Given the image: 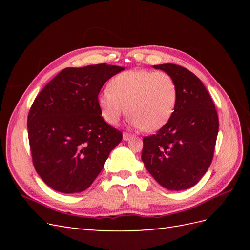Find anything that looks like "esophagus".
<instances>
[{"instance_id": "1", "label": "esophagus", "mask_w": 250, "mask_h": 250, "mask_svg": "<svg viewBox=\"0 0 250 250\" xmlns=\"http://www.w3.org/2000/svg\"><path fill=\"white\" fill-rule=\"evenodd\" d=\"M131 138H132L131 134L127 133V132H124V133H123V140H124V141H129Z\"/></svg>"}]
</instances>
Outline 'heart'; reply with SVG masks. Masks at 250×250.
Instances as JSON below:
<instances>
[{"mask_svg": "<svg viewBox=\"0 0 250 250\" xmlns=\"http://www.w3.org/2000/svg\"><path fill=\"white\" fill-rule=\"evenodd\" d=\"M177 103L176 82L163 71L130 70L116 75L109 89L98 96L102 117L116 125L128 113L134 127L160 130L169 122Z\"/></svg>", "mask_w": 250, "mask_h": 250, "instance_id": "heart-1", "label": "heart"}]
</instances>
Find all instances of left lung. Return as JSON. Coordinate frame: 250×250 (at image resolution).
Wrapping results in <instances>:
<instances>
[{
	"label": "left lung",
	"instance_id": "obj_1",
	"mask_svg": "<svg viewBox=\"0 0 250 250\" xmlns=\"http://www.w3.org/2000/svg\"><path fill=\"white\" fill-rule=\"evenodd\" d=\"M153 67L175 80L177 103L169 122L144 138L142 161L162 187L187 190L198 183L213 160L218 115L207 88L192 72L173 63Z\"/></svg>",
	"mask_w": 250,
	"mask_h": 250
}]
</instances>
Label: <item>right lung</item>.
Returning <instances> with one entry per match:
<instances>
[{"instance_id":"1","label":"right lung","mask_w":250,"mask_h":250,"mask_svg":"<svg viewBox=\"0 0 250 250\" xmlns=\"http://www.w3.org/2000/svg\"><path fill=\"white\" fill-rule=\"evenodd\" d=\"M123 70L106 63L66 67L35 98L27 121L30 149L36 172L53 190H86L122 141L101 117L98 95Z\"/></svg>"}]
</instances>
